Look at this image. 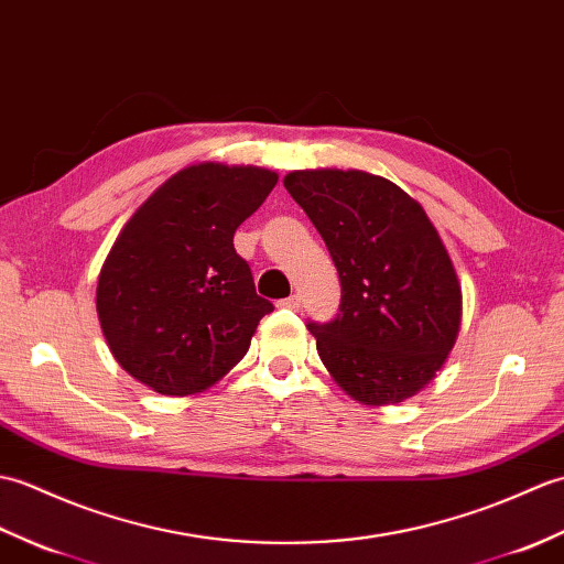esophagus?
Instances as JSON below:
<instances>
[{"instance_id":"1","label":"esophagus","mask_w":564,"mask_h":564,"mask_svg":"<svg viewBox=\"0 0 564 564\" xmlns=\"http://www.w3.org/2000/svg\"><path fill=\"white\" fill-rule=\"evenodd\" d=\"M280 306L282 308H290V311H299V308H302V296H299V294L286 296V299H282Z\"/></svg>"}]
</instances>
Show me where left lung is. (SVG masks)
<instances>
[{"mask_svg":"<svg viewBox=\"0 0 564 564\" xmlns=\"http://www.w3.org/2000/svg\"><path fill=\"white\" fill-rule=\"evenodd\" d=\"M284 187L314 221L343 286L335 318L306 321L325 369L365 405L415 395L460 325V284L430 217L365 171H294Z\"/></svg>","mask_w":564,"mask_h":564,"instance_id":"left-lung-1","label":"left lung"}]
</instances>
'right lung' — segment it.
I'll return each instance as SVG.
<instances>
[{
  "mask_svg": "<svg viewBox=\"0 0 564 564\" xmlns=\"http://www.w3.org/2000/svg\"><path fill=\"white\" fill-rule=\"evenodd\" d=\"M278 173L199 164L169 178L124 224L98 274L96 308L118 365L161 395L221 379L274 308L236 253L239 224Z\"/></svg>",
  "mask_w": 564,
  "mask_h": 564,
  "instance_id": "add662e5",
  "label": "right lung"
}]
</instances>
